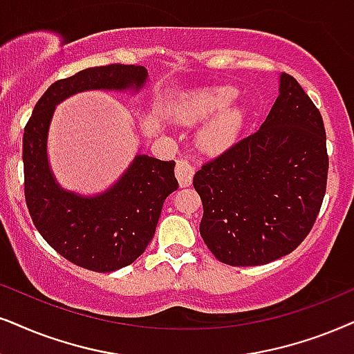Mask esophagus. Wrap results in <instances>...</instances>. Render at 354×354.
I'll return each instance as SVG.
<instances>
[{
	"label": "esophagus",
	"mask_w": 354,
	"mask_h": 354,
	"mask_svg": "<svg viewBox=\"0 0 354 354\" xmlns=\"http://www.w3.org/2000/svg\"><path fill=\"white\" fill-rule=\"evenodd\" d=\"M174 173H176V178H178V181H180V186L186 187L192 183L194 168H192V165L185 162V160H180V162L176 163V168H174Z\"/></svg>",
	"instance_id": "esophagus-1"
}]
</instances>
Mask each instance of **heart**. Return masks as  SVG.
<instances>
[{"mask_svg":"<svg viewBox=\"0 0 354 354\" xmlns=\"http://www.w3.org/2000/svg\"><path fill=\"white\" fill-rule=\"evenodd\" d=\"M239 91L232 86H207L199 88L183 96L178 104V114L186 119H201L218 113L204 125L201 132V142L207 149L227 147L240 132L245 113L240 106H229Z\"/></svg>","mask_w":354,"mask_h":354,"instance_id":"heart-1","label":"heart"}]
</instances>
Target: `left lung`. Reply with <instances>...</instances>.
<instances>
[{
  "label": "left lung",
  "instance_id": "1",
  "mask_svg": "<svg viewBox=\"0 0 354 354\" xmlns=\"http://www.w3.org/2000/svg\"><path fill=\"white\" fill-rule=\"evenodd\" d=\"M326 176L320 111L297 80L283 73L279 96L261 127L194 174L204 207V243L230 266H259L286 257L314 227Z\"/></svg>",
  "mask_w": 354,
  "mask_h": 354
}]
</instances>
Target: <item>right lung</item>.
<instances>
[{
    "label": "right lung",
    "mask_w": 354,
    "mask_h": 354,
    "mask_svg": "<svg viewBox=\"0 0 354 354\" xmlns=\"http://www.w3.org/2000/svg\"><path fill=\"white\" fill-rule=\"evenodd\" d=\"M144 66L111 64L52 83L24 127V196L39 234L65 259L111 272L132 265L155 235L165 199L178 189L174 162L137 155L115 185L95 198L66 192L47 162V132L55 106L86 89H140Z\"/></svg>",
    "instance_id": "1"
}]
</instances>
